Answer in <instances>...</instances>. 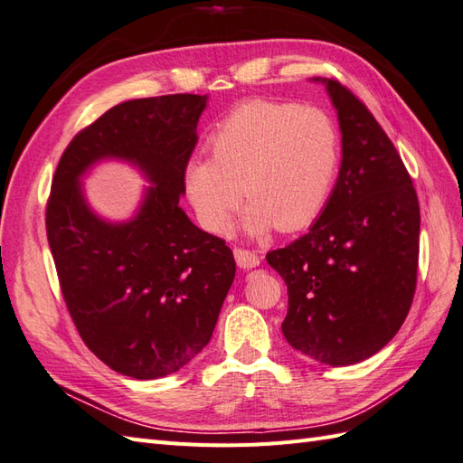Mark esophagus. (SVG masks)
I'll use <instances>...</instances> for the list:
<instances>
[{"label": "esophagus", "mask_w": 463, "mask_h": 463, "mask_svg": "<svg viewBox=\"0 0 463 463\" xmlns=\"http://www.w3.org/2000/svg\"><path fill=\"white\" fill-rule=\"evenodd\" d=\"M234 260H236V264L244 269L260 266V256L252 250H246V248H234Z\"/></svg>", "instance_id": "esophagus-1"}]
</instances>
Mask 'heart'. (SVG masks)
I'll use <instances>...</instances> for the list:
<instances>
[{"label":"heart","mask_w":463,"mask_h":463,"mask_svg":"<svg viewBox=\"0 0 463 463\" xmlns=\"http://www.w3.org/2000/svg\"><path fill=\"white\" fill-rule=\"evenodd\" d=\"M213 156L189 158L184 187L201 227L227 232L242 194V229L264 234L311 224L333 194L340 168L338 125L328 111L293 101L250 99L211 135Z\"/></svg>","instance_id":"b5f03b06"}]
</instances>
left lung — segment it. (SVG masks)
Masks as SVG:
<instances>
[{
    "mask_svg": "<svg viewBox=\"0 0 463 463\" xmlns=\"http://www.w3.org/2000/svg\"><path fill=\"white\" fill-rule=\"evenodd\" d=\"M323 81L342 162L309 232L266 254L288 286L281 333L328 365L370 358L405 323L417 288L420 211L412 180L375 117L336 80Z\"/></svg>",
    "mask_w": 463,
    "mask_h": 463,
    "instance_id": "left-lung-1",
    "label": "left lung"
}]
</instances>
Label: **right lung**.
<instances>
[{
    "mask_svg": "<svg viewBox=\"0 0 463 463\" xmlns=\"http://www.w3.org/2000/svg\"><path fill=\"white\" fill-rule=\"evenodd\" d=\"M205 108L194 93L118 103L80 130L52 177L46 236L70 317L103 364L135 379L192 362L234 279L231 248L180 207ZM101 159L133 163L149 180L133 220L105 222L87 205L80 177Z\"/></svg>",
    "mask_w": 463,
    "mask_h": 463,
    "instance_id": "add662e5",
    "label": "right lung"
}]
</instances>
